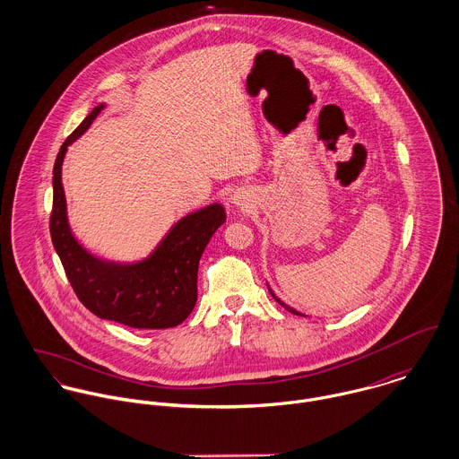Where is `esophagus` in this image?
I'll use <instances>...</instances> for the list:
<instances>
[{
  "label": "esophagus",
  "instance_id": "1",
  "mask_svg": "<svg viewBox=\"0 0 459 459\" xmlns=\"http://www.w3.org/2000/svg\"><path fill=\"white\" fill-rule=\"evenodd\" d=\"M230 201L235 204V206H240V208H249L253 203H251V196H249V193H246V191H235L231 197H230Z\"/></svg>",
  "mask_w": 459,
  "mask_h": 459
}]
</instances>
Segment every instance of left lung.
<instances>
[{
    "label": "left lung",
    "mask_w": 459,
    "mask_h": 459,
    "mask_svg": "<svg viewBox=\"0 0 459 459\" xmlns=\"http://www.w3.org/2000/svg\"><path fill=\"white\" fill-rule=\"evenodd\" d=\"M268 291H270V295H272V297H273V299H275V300H277V302H279V304H281V306H282V307H284V309H288V311H290V313H293V315H299V316H304V315H302V313H299V311H297V309H293V307H290V306H286V304H284V302H282V300H279V299H277V297H275V295H273V291H272V290H270V286H268Z\"/></svg>",
    "instance_id": "1"
}]
</instances>
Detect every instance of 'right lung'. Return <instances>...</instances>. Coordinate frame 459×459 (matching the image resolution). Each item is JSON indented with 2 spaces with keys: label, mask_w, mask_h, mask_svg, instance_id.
Here are the masks:
<instances>
[{
  "label": "right lung",
  "mask_w": 459,
  "mask_h": 459,
  "mask_svg": "<svg viewBox=\"0 0 459 459\" xmlns=\"http://www.w3.org/2000/svg\"><path fill=\"white\" fill-rule=\"evenodd\" d=\"M104 109L99 104L62 144L53 169V246L82 306L102 320L132 328L180 325L197 300V264L212 235L226 221L224 206L208 204L180 219L143 262L117 263L90 255L72 235L66 219L62 164L68 144Z\"/></svg>",
  "instance_id": "obj_1"
}]
</instances>
